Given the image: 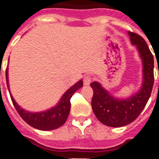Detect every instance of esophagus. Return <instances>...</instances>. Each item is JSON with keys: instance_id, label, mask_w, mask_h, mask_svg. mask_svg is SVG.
<instances>
[{"instance_id": "34e87169", "label": "esophagus", "mask_w": 159, "mask_h": 159, "mask_svg": "<svg viewBox=\"0 0 159 159\" xmlns=\"http://www.w3.org/2000/svg\"><path fill=\"white\" fill-rule=\"evenodd\" d=\"M92 78L90 76H86L83 79V83H84L85 86H89L90 83L92 82Z\"/></svg>"}]
</instances>
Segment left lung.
Segmentation results:
<instances>
[{
	"instance_id": "8db88e82",
	"label": "left lung",
	"mask_w": 159,
	"mask_h": 159,
	"mask_svg": "<svg viewBox=\"0 0 159 159\" xmlns=\"http://www.w3.org/2000/svg\"><path fill=\"white\" fill-rule=\"evenodd\" d=\"M131 43L135 45L143 62V82L140 89L128 98L113 97L99 82H93L92 107L100 122L110 127L127 125L135 120L145 107L153 89V56L140 35L129 32Z\"/></svg>"
}]
</instances>
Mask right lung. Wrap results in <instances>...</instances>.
Here are the masks:
<instances>
[{
  "label": "right lung",
  "mask_w": 159,
  "mask_h": 159,
  "mask_svg": "<svg viewBox=\"0 0 159 159\" xmlns=\"http://www.w3.org/2000/svg\"><path fill=\"white\" fill-rule=\"evenodd\" d=\"M6 83H7L8 91L11 95V101L13 102L14 106L16 109L19 115L28 125L32 126L33 128L40 129V130H53L55 129L59 128L60 126H62L66 122L67 116L69 115L70 109H71L70 99L72 97V95L74 94L77 90L82 87V85H83L82 80H80L79 82H77L76 84L70 87L69 89L62 95L58 103L52 108L44 111H40V112H30V111H25L23 108H21L20 106L16 103L13 97L11 96L10 87H9L7 70H6Z\"/></svg>",
  "instance_id": "obj_1"
}]
</instances>
